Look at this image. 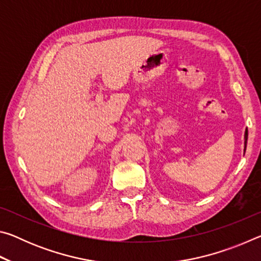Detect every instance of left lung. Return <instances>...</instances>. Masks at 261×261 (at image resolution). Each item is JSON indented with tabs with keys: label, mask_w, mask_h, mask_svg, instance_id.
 Returning <instances> with one entry per match:
<instances>
[{
	"label": "left lung",
	"mask_w": 261,
	"mask_h": 261,
	"mask_svg": "<svg viewBox=\"0 0 261 261\" xmlns=\"http://www.w3.org/2000/svg\"><path fill=\"white\" fill-rule=\"evenodd\" d=\"M246 144H247V129L245 130V134H244V152L246 149Z\"/></svg>",
	"instance_id": "obj_1"
}]
</instances>
